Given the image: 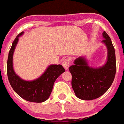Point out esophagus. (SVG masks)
<instances>
[{
  "mask_svg": "<svg viewBox=\"0 0 124 124\" xmlns=\"http://www.w3.org/2000/svg\"><path fill=\"white\" fill-rule=\"evenodd\" d=\"M70 60L69 58H65L63 61H62V64L63 66V67L66 70H68V67L70 66Z\"/></svg>",
  "mask_w": 124,
  "mask_h": 124,
  "instance_id": "obj_1",
  "label": "esophagus"
}]
</instances>
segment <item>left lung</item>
<instances>
[{
  "instance_id": "left-lung-1",
  "label": "left lung",
  "mask_w": 124,
  "mask_h": 124,
  "mask_svg": "<svg viewBox=\"0 0 124 124\" xmlns=\"http://www.w3.org/2000/svg\"><path fill=\"white\" fill-rule=\"evenodd\" d=\"M108 48V60L99 68L89 66L85 58L79 57L69 67L72 76V86L76 96L84 100H92L102 96L109 88L114 80L116 72V54L112 40L105 31L103 32Z\"/></svg>"
}]
</instances>
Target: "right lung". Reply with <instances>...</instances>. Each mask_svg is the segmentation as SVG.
Instances as JSON below:
<instances>
[{
	"label": "right lung",
	"mask_w": 124,
	"mask_h": 124,
	"mask_svg": "<svg viewBox=\"0 0 124 124\" xmlns=\"http://www.w3.org/2000/svg\"><path fill=\"white\" fill-rule=\"evenodd\" d=\"M20 32L12 42L7 60V75L10 86L18 96L31 102L40 103L46 101L52 92L54 82L65 69L62 65H50L40 78L33 81L22 80L15 74L12 66L13 52L18 40Z\"/></svg>",
	"instance_id": "add662e5"
}]
</instances>
